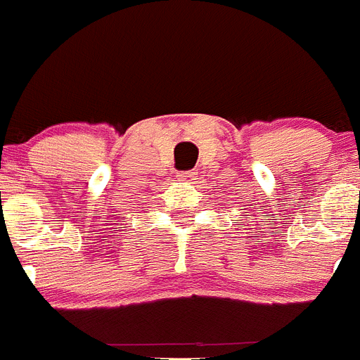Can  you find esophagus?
I'll return each mask as SVG.
<instances>
[{"mask_svg":"<svg viewBox=\"0 0 360 360\" xmlns=\"http://www.w3.org/2000/svg\"><path fill=\"white\" fill-rule=\"evenodd\" d=\"M176 176H178V180H182V182H186V184H193V182H195V178H196L193 171H186V173H178Z\"/></svg>","mask_w":360,"mask_h":360,"instance_id":"1","label":"esophagus"}]
</instances>
